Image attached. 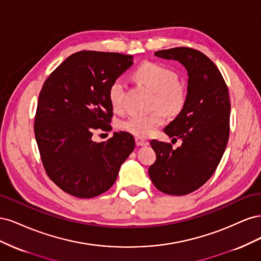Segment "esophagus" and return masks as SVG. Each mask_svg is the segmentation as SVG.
Listing matches in <instances>:
<instances>
[{"instance_id": "34e87169", "label": "esophagus", "mask_w": 261, "mask_h": 261, "mask_svg": "<svg viewBox=\"0 0 261 261\" xmlns=\"http://www.w3.org/2000/svg\"><path fill=\"white\" fill-rule=\"evenodd\" d=\"M135 141H136V145L138 147H145V146L149 145V141L148 140H146L144 138H140V137H136Z\"/></svg>"}]
</instances>
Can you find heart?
I'll return each mask as SVG.
<instances>
[{
    "mask_svg": "<svg viewBox=\"0 0 261 261\" xmlns=\"http://www.w3.org/2000/svg\"><path fill=\"white\" fill-rule=\"evenodd\" d=\"M135 77L154 92L155 108H161L170 116L181 111L186 101V91L183 86L177 84L178 77L174 70L156 63L146 62L137 68ZM125 90L126 85L122 78H116L109 87V100L115 111L123 109ZM163 112L159 109L148 115H130L120 123V128L134 136L147 137L164 123Z\"/></svg>",
    "mask_w": 261,
    "mask_h": 261,
    "instance_id": "b5f03b06",
    "label": "heart"
}]
</instances>
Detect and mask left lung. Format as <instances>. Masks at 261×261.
Listing matches in <instances>:
<instances>
[{
  "label": "left lung",
  "instance_id": "obj_1",
  "mask_svg": "<svg viewBox=\"0 0 261 261\" xmlns=\"http://www.w3.org/2000/svg\"><path fill=\"white\" fill-rule=\"evenodd\" d=\"M154 55L179 62L188 80L185 105L163 129L169 137L180 139L181 146L173 149L171 144L150 141L156 160L148 173L162 193L187 195L212 176L224 153L230 133V96L220 70L203 53L181 46Z\"/></svg>",
  "mask_w": 261,
  "mask_h": 261
}]
</instances>
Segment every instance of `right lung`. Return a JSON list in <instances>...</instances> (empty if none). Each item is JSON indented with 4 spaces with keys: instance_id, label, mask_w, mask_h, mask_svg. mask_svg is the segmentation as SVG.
I'll use <instances>...</instances> for the list:
<instances>
[{
    "instance_id": "obj_1",
    "label": "right lung",
    "mask_w": 261,
    "mask_h": 261,
    "mask_svg": "<svg viewBox=\"0 0 261 261\" xmlns=\"http://www.w3.org/2000/svg\"><path fill=\"white\" fill-rule=\"evenodd\" d=\"M132 55L81 51L55 68L39 94L35 136L46 174L78 198L110 189L121 165L135 149V139L115 132L103 143L93 130L111 129L109 87L133 65Z\"/></svg>"
}]
</instances>
